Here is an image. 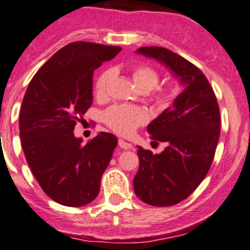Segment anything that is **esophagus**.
Listing matches in <instances>:
<instances>
[{"label":"esophagus","mask_w":250,"mask_h":250,"mask_svg":"<svg viewBox=\"0 0 250 250\" xmlns=\"http://www.w3.org/2000/svg\"><path fill=\"white\" fill-rule=\"evenodd\" d=\"M119 146H120V147H121L122 149H125V150H128V149L133 148V146H131V143L125 142V140H122V139L119 140Z\"/></svg>","instance_id":"34e87169"}]
</instances>
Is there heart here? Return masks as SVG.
I'll return each mask as SVG.
<instances>
[{
    "label": "heart",
    "instance_id": "heart-1",
    "mask_svg": "<svg viewBox=\"0 0 250 250\" xmlns=\"http://www.w3.org/2000/svg\"><path fill=\"white\" fill-rule=\"evenodd\" d=\"M111 70H104L97 77L95 91L100 97L105 96L108 89V83L110 81ZM133 80L136 87L142 91H150L159 83L157 71L148 65H137L133 70ZM173 91L171 89H161L155 93L154 99L159 104H166L171 99ZM105 123L113 130L121 135H129L148 120V115L145 110L133 105L119 104L109 108L104 114Z\"/></svg>",
    "mask_w": 250,
    "mask_h": 250
}]
</instances>
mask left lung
<instances>
[{
  "label": "left lung",
  "instance_id": "1",
  "mask_svg": "<svg viewBox=\"0 0 250 250\" xmlns=\"http://www.w3.org/2000/svg\"><path fill=\"white\" fill-rule=\"evenodd\" d=\"M136 53L167 67L183 87L147 127L151 139L167 143L165 150L153 154L137 147L135 194L147 205L169 207L187 199L207 175L220 137V109L207 77L193 63L162 47H142Z\"/></svg>",
  "mask_w": 250,
  "mask_h": 250
}]
</instances>
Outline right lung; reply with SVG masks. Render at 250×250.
Wrapping results in <instances>:
<instances>
[{
  "mask_svg": "<svg viewBox=\"0 0 250 250\" xmlns=\"http://www.w3.org/2000/svg\"><path fill=\"white\" fill-rule=\"evenodd\" d=\"M120 47L73 42L48 60L33 77L20 111V139L37 182L55 202L81 207L95 200L117 137L97 134L83 145L74 135L93 104L94 70Z\"/></svg>",
  "mask_w": 250,
  "mask_h": 250,
  "instance_id": "1",
  "label": "right lung"
}]
</instances>
